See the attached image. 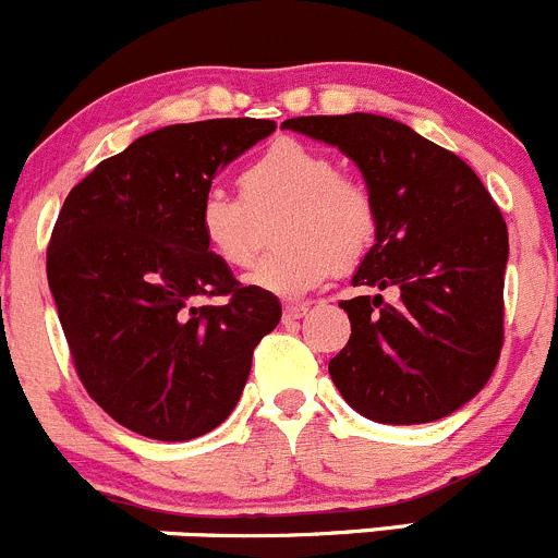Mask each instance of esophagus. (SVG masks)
<instances>
[{
  "label": "esophagus",
  "instance_id": "1",
  "mask_svg": "<svg viewBox=\"0 0 558 558\" xmlns=\"http://www.w3.org/2000/svg\"><path fill=\"white\" fill-rule=\"evenodd\" d=\"M308 306L306 303H287L284 306V323H295V319L306 317Z\"/></svg>",
  "mask_w": 558,
  "mask_h": 558
}]
</instances>
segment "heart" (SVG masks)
<instances>
[{"mask_svg":"<svg viewBox=\"0 0 558 558\" xmlns=\"http://www.w3.org/2000/svg\"><path fill=\"white\" fill-rule=\"evenodd\" d=\"M241 195L211 190L197 203V230L206 250L230 268L250 266L255 255V219L281 208L277 235L287 244L246 277L252 287L281 298L314 290L352 268L374 246L379 208L374 192L357 175L341 173L336 159L308 143L281 137L241 173Z\"/></svg>","mask_w":558,"mask_h":558,"instance_id":"obj_1","label":"heart"}]
</instances>
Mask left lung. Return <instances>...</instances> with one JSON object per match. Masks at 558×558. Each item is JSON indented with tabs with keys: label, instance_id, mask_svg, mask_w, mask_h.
<instances>
[{
	"label": "left lung",
	"instance_id": "8db88e82",
	"mask_svg": "<svg viewBox=\"0 0 558 558\" xmlns=\"http://www.w3.org/2000/svg\"><path fill=\"white\" fill-rule=\"evenodd\" d=\"M287 130L339 146L379 208L377 244L352 287L393 290L341 301L352 333L328 363L363 417L415 426L480 393L505 341L507 225L461 157L374 113L298 116Z\"/></svg>",
	"mask_w": 558,
	"mask_h": 558
}]
</instances>
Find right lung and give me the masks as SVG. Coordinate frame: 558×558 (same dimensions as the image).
Listing matches in <instances>:
<instances>
[{"mask_svg":"<svg viewBox=\"0 0 558 558\" xmlns=\"http://www.w3.org/2000/svg\"><path fill=\"white\" fill-rule=\"evenodd\" d=\"M274 130L268 119L162 126L102 159L59 211L46 271L75 372L141 437L217 428L279 325V298L241 284L197 230L217 170Z\"/></svg>","mask_w":558,"mask_h":558,"instance_id":"obj_1","label":"right lung"}]
</instances>
